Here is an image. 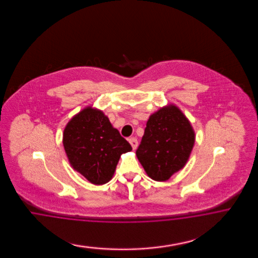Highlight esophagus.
<instances>
[{
  "label": "esophagus",
  "mask_w": 258,
  "mask_h": 258,
  "mask_svg": "<svg viewBox=\"0 0 258 258\" xmlns=\"http://www.w3.org/2000/svg\"><path fill=\"white\" fill-rule=\"evenodd\" d=\"M128 142H130V144L132 145L133 150H135V149H137V146H138V141H137V139H135V138H130Z\"/></svg>",
  "instance_id": "1"
}]
</instances>
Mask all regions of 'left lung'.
<instances>
[{
    "instance_id": "1",
    "label": "left lung",
    "mask_w": 258,
    "mask_h": 258,
    "mask_svg": "<svg viewBox=\"0 0 258 258\" xmlns=\"http://www.w3.org/2000/svg\"><path fill=\"white\" fill-rule=\"evenodd\" d=\"M194 144L190 121L177 106L168 104L149 116L136 156L149 178L164 181L183 168Z\"/></svg>"
}]
</instances>
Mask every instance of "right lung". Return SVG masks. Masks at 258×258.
<instances>
[{
    "mask_svg": "<svg viewBox=\"0 0 258 258\" xmlns=\"http://www.w3.org/2000/svg\"><path fill=\"white\" fill-rule=\"evenodd\" d=\"M62 143L72 167L96 185L111 180L121 155L133 150L108 116L93 107L82 109L67 123Z\"/></svg>",
    "mask_w": 258,
    "mask_h": 258,
    "instance_id": "right-lung-1",
    "label": "right lung"
}]
</instances>
